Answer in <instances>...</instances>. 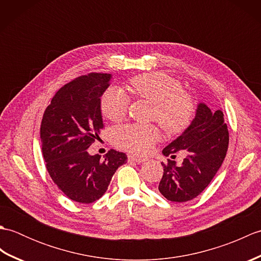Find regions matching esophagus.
Here are the masks:
<instances>
[{
	"label": "esophagus",
	"mask_w": 261,
	"mask_h": 261,
	"mask_svg": "<svg viewBox=\"0 0 261 261\" xmlns=\"http://www.w3.org/2000/svg\"><path fill=\"white\" fill-rule=\"evenodd\" d=\"M127 160H129V162H136V163H145L147 158L136 156V154H129V156H127Z\"/></svg>",
	"instance_id": "1"
}]
</instances>
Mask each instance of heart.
<instances>
[{"label":"heart","instance_id":"heart-1","mask_svg":"<svg viewBox=\"0 0 261 261\" xmlns=\"http://www.w3.org/2000/svg\"><path fill=\"white\" fill-rule=\"evenodd\" d=\"M137 96L153 104L151 119L157 120L168 134H179L191 124L195 114V103L182 84L165 73H148L131 80ZM130 97L121 87H109L101 97L102 113L111 121H120L129 110ZM160 130L154 124L130 123L114 130V140L120 148L136 153H147L160 139Z\"/></svg>","mask_w":261,"mask_h":261}]
</instances>
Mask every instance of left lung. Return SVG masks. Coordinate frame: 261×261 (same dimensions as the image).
I'll list each match as a JSON object with an SVG mask.
<instances>
[{"label":"left lung","instance_id":"8db88e82","mask_svg":"<svg viewBox=\"0 0 261 261\" xmlns=\"http://www.w3.org/2000/svg\"><path fill=\"white\" fill-rule=\"evenodd\" d=\"M221 110L211 111L199 103L191 125L166 147V157L184 150L187 157L180 166L174 160L162 163L164 175L158 190L168 201L187 202L198 196L218 173L229 147L228 125Z\"/></svg>","mask_w":261,"mask_h":261}]
</instances>
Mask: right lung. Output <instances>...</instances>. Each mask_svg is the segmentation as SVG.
Segmentation results:
<instances>
[{
    "instance_id": "1",
    "label": "right lung",
    "mask_w": 261,
    "mask_h": 261,
    "mask_svg": "<svg viewBox=\"0 0 261 261\" xmlns=\"http://www.w3.org/2000/svg\"><path fill=\"white\" fill-rule=\"evenodd\" d=\"M110 74L92 73L70 81L55 94L42 116L40 139L46 168L71 201L90 204L102 197L126 154L111 149L103 159L87 149L104 127L101 96Z\"/></svg>"
}]
</instances>
